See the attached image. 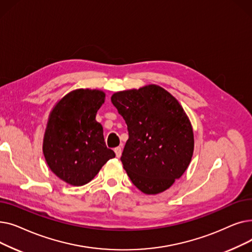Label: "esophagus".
Listing matches in <instances>:
<instances>
[{
	"label": "esophagus",
	"mask_w": 252,
	"mask_h": 252,
	"mask_svg": "<svg viewBox=\"0 0 252 252\" xmlns=\"http://www.w3.org/2000/svg\"><path fill=\"white\" fill-rule=\"evenodd\" d=\"M114 152H115V155H116V157H121V155H122V152H123V150H122V147H116V148L114 149Z\"/></svg>",
	"instance_id": "obj_1"
}]
</instances>
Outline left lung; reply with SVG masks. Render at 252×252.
<instances>
[{
	"instance_id": "obj_1",
	"label": "left lung",
	"mask_w": 252,
	"mask_h": 252,
	"mask_svg": "<svg viewBox=\"0 0 252 252\" xmlns=\"http://www.w3.org/2000/svg\"><path fill=\"white\" fill-rule=\"evenodd\" d=\"M111 102L127 126L128 140L121 160L128 178L147 195L167 190L193 156L188 115L170 93L154 84L116 92Z\"/></svg>"
}]
</instances>
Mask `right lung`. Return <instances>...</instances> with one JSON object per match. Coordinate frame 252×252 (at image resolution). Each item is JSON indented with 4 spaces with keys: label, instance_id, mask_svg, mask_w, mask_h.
Instances as JSON below:
<instances>
[{
    "label": "right lung",
    "instance_id": "right-lung-1",
    "mask_svg": "<svg viewBox=\"0 0 252 252\" xmlns=\"http://www.w3.org/2000/svg\"><path fill=\"white\" fill-rule=\"evenodd\" d=\"M101 90L76 89L52 108L44 135L43 153L50 169L71 186H83L115 157L106 147L96 114L105 102Z\"/></svg>",
    "mask_w": 252,
    "mask_h": 252
}]
</instances>
